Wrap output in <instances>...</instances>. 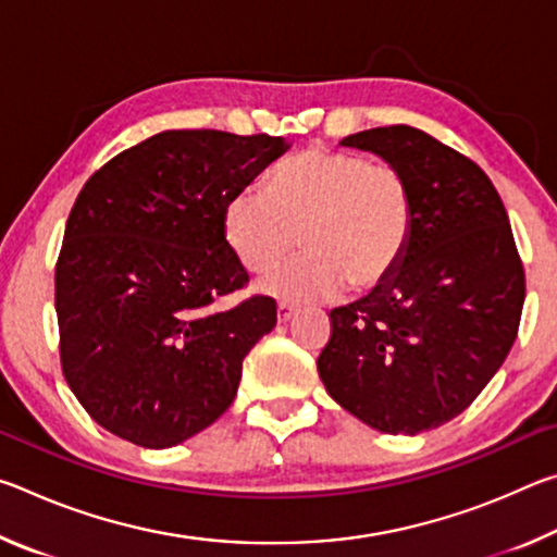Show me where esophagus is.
<instances>
[{"label":"esophagus","mask_w":557,"mask_h":557,"mask_svg":"<svg viewBox=\"0 0 557 557\" xmlns=\"http://www.w3.org/2000/svg\"><path fill=\"white\" fill-rule=\"evenodd\" d=\"M297 314V309L292 307V305H287V301H280L277 305V319H280V324H287L292 317Z\"/></svg>","instance_id":"34e87169"}]
</instances>
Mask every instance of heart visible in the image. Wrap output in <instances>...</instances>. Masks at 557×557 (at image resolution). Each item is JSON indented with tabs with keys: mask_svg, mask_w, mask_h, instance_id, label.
I'll return each instance as SVG.
<instances>
[{
	"mask_svg": "<svg viewBox=\"0 0 557 557\" xmlns=\"http://www.w3.org/2000/svg\"><path fill=\"white\" fill-rule=\"evenodd\" d=\"M412 191L400 169L326 147L282 159L265 191L243 188L223 209V235L248 272H268L295 250L307 252L260 282L292 305H312L383 285L408 248Z\"/></svg>",
	"mask_w": 557,
	"mask_h": 557,
	"instance_id": "obj_1",
	"label": "heart"
}]
</instances>
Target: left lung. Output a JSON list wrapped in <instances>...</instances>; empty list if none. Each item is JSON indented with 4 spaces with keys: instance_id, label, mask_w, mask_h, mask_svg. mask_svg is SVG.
<instances>
[{
    "instance_id": "left-lung-1",
    "label": "left lung",
    "mask_w": 557,
    "mask_h": 557,
    "mask_svg": "<svg viewBox=\"0 0 557 557\" xmlns=\"http://www.w3.org/2000/svg\"><path fill=\"white\" fill-rule=\"evenodd\" d=\"M338 145L400 169L414 213L398 270L329 314L319 379L369 428L420 435L465 412L502 369L521 322L523 265L502 196L465 154L408 125Z\"/></svg>"
}]
</instances>
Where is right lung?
<instances>
[{
  "label": "right lung",
  "instance_id": "1",
  "mask_svg": "<svg viewBox=\"0 0 557 557\" xmlns=\"http://www.w3.org/2000/svg\"><path fill=\"white\" fill-rule=\"evenodd\" d=\"M287 149L285 137L166 129L83 186L55 262V317L65 381L100 428L166 449L231 408L277 307H215L248 282L223 209Z\"/></svg>",
  "mask_w": 557,
  "mask_h": 557
}]
</instances>
